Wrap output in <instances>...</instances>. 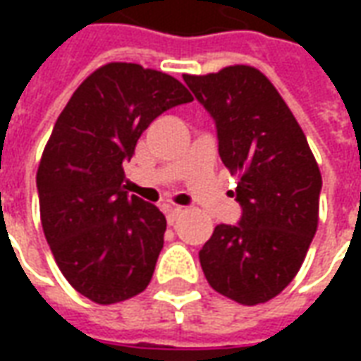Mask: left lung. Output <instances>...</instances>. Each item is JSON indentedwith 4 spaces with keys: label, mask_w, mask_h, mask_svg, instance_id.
I'll list each match as a JSON object with an SVG mask.
<instances>
[{
    "label": "left lung",
    "mask_w": 361,
    "mask_h": 361,
    "mask_svg": "<svg viewBox=\"0 0 361 361\" xmlns=\"http://www.w3.org/2000/svg\"><path fill=\"white\" fill-rule=\"evenodd\" d=\"M183 94L170 75L106 63L81 82L54 126L36 172L40 220L61 274L90 302H126L152 279L166 219L157 191L127 180L123 160Z\"/></svg>",
    "instance_id": "8db88e82"
}]
</instances>
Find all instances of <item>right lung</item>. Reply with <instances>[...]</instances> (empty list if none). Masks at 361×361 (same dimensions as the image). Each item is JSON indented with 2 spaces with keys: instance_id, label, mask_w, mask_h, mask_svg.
<instances>
[{
  "instance_id": "obj_1",
  "label": "right lung",
  "mask_w": 361,
  "mask_h": 361,
  "mask_svg": "<svg viewBox=\"0 0 361 361\" xmlns=\"http://www.w3.org/2000/svg\"><path fill=\"white\" fill-rule=\"evenodd\" d=\"M191 90L216 121L219 152L238 185L235 226L219 224L199 251L212 290L242 305L272 300L294 280L317 232L321 172L305 135L255 69L193 77Z\"/></svg>"
}]
</instances>
